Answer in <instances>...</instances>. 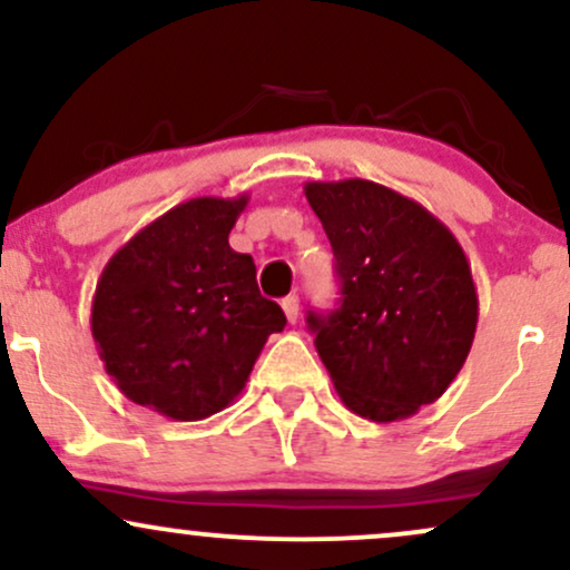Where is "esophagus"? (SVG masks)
I'll return each instance as SVG.
<instances>
[{"instance_id":"obj_1","label":"esophagus","mask_w":570,"mask_h":570,"mask_svg":"<svg viewBox=\"0 0 570 570\" xmlns=\"http://www.w3.org/2000/svg\"><path fill=\"white\" fill-rule=\"evenodd\" d=\"M281 307H284V316H286V322H289V324L297 322V316H299V299L294 297V294H289V297H284V299H281Z\"/></svg>"}]
</instances>
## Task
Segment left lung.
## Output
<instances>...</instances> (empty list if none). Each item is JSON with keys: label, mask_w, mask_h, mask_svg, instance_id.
Here are the masks:
<instances>
[{"label": "left lung", "mask_w": 570, "mask_h": 570, "mask_svg": "<svg viewBox=\"0 0 570 570\" xmlns=\"http://www.w3.org/2000/svg\"><path fill=\"white\" fill-rule=\"evenodd\" d=\"M335 252L340 307L307 313L340 399L402 421L455 381L476 332V286L455 235L421 203L367 179L307 181Z\"/></svg>", "instance_id": "8db88e82"}]
</instances>
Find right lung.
<instances>
[{
    "instance_id": "1",
    "label": "right lung",
    "mask_w": 570,
    "mask_h": 570,
    "mask_svg": "<svg viewBox=\"0 0 570 570\" xmlns=\"http://www.w3.org/2000/svg\"><path fill=\"white\" fill-rule=\"evenodd\" d=\"M238 198H193L141 227L104 267L90 332L130 402L203 421L244 391L284 311L259 294L257 267L227 235Z\"/></svg>"
}]
</instances>
